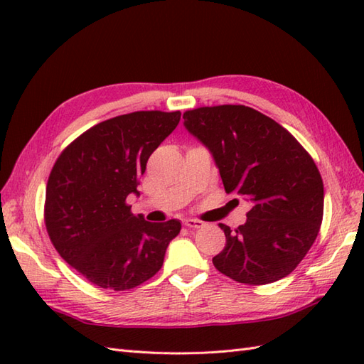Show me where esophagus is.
Instances as JSON below:
<instances>
[{"instance_id": "obj_1", "label": "esophagus", "mask_w": 364, "mask_h": 364, "mask_svg": "<svg viewBox=\"0 0 364 364\" xmlns=\"http://www.w3.org/2000/svg\"><path fill=\"white\" fill-rule=\"evenodd\" d=\"M183 223H184V227L194 228V230L203 227V222H202V220H197V219H186Z\"/></svg>"}]
</instances>
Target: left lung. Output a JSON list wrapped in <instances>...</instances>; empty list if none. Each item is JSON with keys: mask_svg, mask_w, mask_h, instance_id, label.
<instances>
[{"mask_svg": "<svg viewBox=\"0 0 364 364\" xmlns=\"http://www.w3.org/2000/svg\"><path fill=\"white\" fill-rule=\"evenodd\" d=\"M183 119L213 154L228 194L252 205L244 225L220 223L227 244L213 258L215 269L247 284L289 275L322 222L323 183L313 158L289 131L249 106L198 107Z\"/></svg>", "mask_w": 364, "mask_h": 364, "instance_id": "1", "label": "left lung"}]
</instances>
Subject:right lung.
Masks as SVG:
<instances>
[{
    "label": "right lung",
    "instance_id": "right-lung-1",
    "mask_svg": "<svg viewBox=\"0 0 364 364\" xmlns=\"http://www.w3.org/2000/svg\"><path fill=\"white\" fill-rule=\"evenodd\" d=\"M180 117V111H139L105 120L68 145L51 170L46 231L60 257L100 288L125 291L149 280L180 233V220L146 222L127 205Z\"/></svg>",
    "mask_w": 364,
    "mask_h": 364
}]
</instances>
